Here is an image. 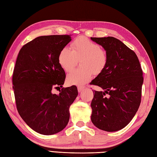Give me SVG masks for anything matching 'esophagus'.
<instances>
[{"label": "esophagus", "mask_w": 157, "mask_h": 157, "mask_svg": "<svg viewBox=\"0 0 157 157\" xmlns=\"http://www.w3.org/2000/svg\"><path fill=\"white\" fill-rule=\"evenodd\" d=\"M84 89H85V87H83V86H78V91L79 93H81L83 90H84Z\"/></svg>", "instance_id": "34e87169"}]
</instances>
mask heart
<instances>
[{
	"instance_id": "obj_1",
	"label": "heart",
	"mask_w": 157,
	"mask_h": 157,
	"mask_svg": "<svg viewBox=\"0 0 157 157\" xmlns=\"http://www.w3.org/2000/svg\"><path fill=\"white\" fill-rule=\"evenodd\" d=\"M72 49L63 47L58 55V63L64 71L74 68L77 59H81L82 69L75 70L68 75L67 81L71 85H83L91 78L93 73L99 75L105 68L108 61L107 53L101 46L84 36L76 38L71 43Z\"/></svg>"
}]
</instances>
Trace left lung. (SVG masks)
I'll list each match as a JSON object with an SVG mask.
<instances>
[{"label":"left lung","mask_w":157,"mask_h":157,"mask_svg":"<svg viewBox=\"0 0 157 157\" xmlns=\"http://www.w3.org/2000/svg\"><path fill=\"white\" fill-rule=\"evenodd\" d=\"M104 47L108 57L105 68L91 85L104 91H93L91 121L98 129L117 132L132 120L141 103L143 72L136 53L117 38L91 37ZM106 94L108 97H105Z\"/></svg>","instance_id":"left-lung-1"}]
</instances>
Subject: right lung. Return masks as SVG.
Segmentation results:
<instances>
[{
	"label": "right lung",
	"instance_id": "obj_1",
	"mask_svg": "<svg viewBox=\"0 0 157 157\" xmlns=\"http://www.w3.org/2000/svg\"><path fill=\"white\" fill-rule=\"evenodd\" d=\"M70 35L38 36L21 47L12 77L17 110L35 132L53 135L63 130L70 119L69 108L78 95L75 85L62 88L66 74L58 63L60 50Z\"/></svg>",
	"mask_w": 157,
	"mask_h": 157
}]
</instances>
